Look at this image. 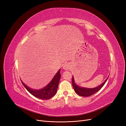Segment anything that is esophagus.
I'll return each instance as SVG.
<instances>
[{
  "label": "esophagus",
  "mask_w": 126,
  "mask_h": 126,
  "mask_svg": "<svg viewBox=\"0 0 126 126\" xmlns=\"http://www.w3.org/2000/svg\"><path fill=\"white\" fill-rule=\"evenodd\" d=\"M63 69H64V70H67L70 69V65L68 63H66V64H63Z\"/></svg>",
  "instance_id": "34e87169"
}]
</instances>
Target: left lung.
<instances>
[{
	"instance_id": "8db88e82",
	"label": "left lung",
	"mask_w": 126,
	"mask_h": 126,
	"mask_svg": "<svg viewBox=\"0 0 126 126\" xmlns=\"http://www.w3.org/2000/svg\"><path fill=\"white\" fill-rule=\"evenodd\" d=\"M108 77H108V78L106 79V80L102 83V84L97 86V87L93 88H87L80 87L76 84L75 82L74 78L73 76H72V86L74 87L75 93L77 94L82 97H88L98 92V91L103 86H104L105 83H106Z\"/></svg>"
}]
</instances>
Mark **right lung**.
I'll return each mask as SVG.
<instances>
[{
  "instance_id": "1",
  "label": "right lung",
  "mask_w": 126,
  "mask_h": 126,
  "mask_svg": "<svg viewBox=\"0 0 126 126\" xmlns=\"http://www.w3.org/2000/svg\"><path fill=\"white\" fill-rule=\"evenodd\" d=\"M60 69L55 74L54 77L48 84L41 89H33L30 88L22 82H21L25 88L33 96L40 99H49L54 97L57 92L59 80L60 79Z\"/></svg>"
}]
</instances>
